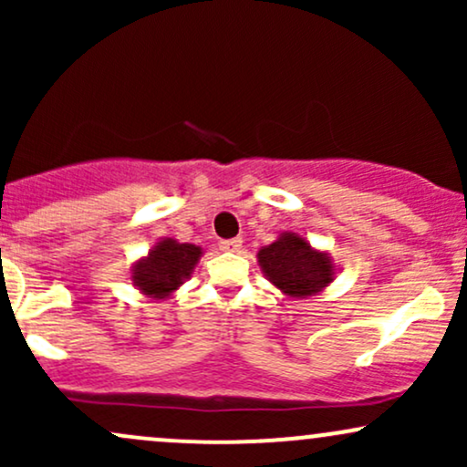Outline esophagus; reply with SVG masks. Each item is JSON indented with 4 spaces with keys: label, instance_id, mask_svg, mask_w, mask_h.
Here are the masks:
<instances>
[{
    "label": "esophagus",
    "instance_id": "34e87169",
    "mask_svg": "<svg viewBox=\"0 0 467 467\" xmlns=\"http://www.w3.org/2000/svg\"><path fill=\"white\" fill-rule=\"evenodd\" d=\"M241 244H244V241H241L239 237L237 239H226V241H222V244H219V248H222L223 252H239Z\"/></svg>",
    "mask_w": 467,
    "mask_h": 467
}]
</instances>
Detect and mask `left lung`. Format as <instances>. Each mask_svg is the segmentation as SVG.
I'll list each match as a JSON object with an SVG mask.
<instances>
[{
    "mask_svg": "<svg viewBox=\"0 0 467 467\" xmlns=\"http://www.w3.org/2000/svg\"><path fill=\"white\" fill-rule=\"evenodd\" d=\"M261 272L272 285L289 298H307L329 285L336 264L323 250H316L296 233H281L276 241L264 245L256 254Z\"/></svg>",
    "mask_w": 467,
    "mask_h": 467,
    "instance_id": "left-lung-1",
    "label": "left lung"
}]
</instances>
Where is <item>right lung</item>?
Masks as SVG:
<instances>
[{"label":"right lung","instance_id":"obj_1","mask_svg":"<svg viewBox=\"0 0 467 467\" xmlns=\"http://www.w3.org/2000/svg\"><path fill=\"white\" fill-rule=\"evenodd\" d=\"M202 254V248L195 244H180L171 237L160 239L147 256L133 264V285L153 301L171 298L175 289L191 278Z\"/></svg>","mask_w":467,"mask_h":467}]
</instances>
